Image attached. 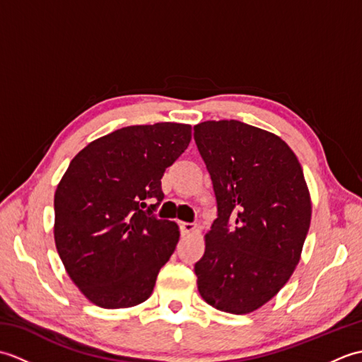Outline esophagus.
<instances>
[{
  "mask_svg": "<svg viewBox=\"0 0 362 362\" xmlns=\"http://www.w3.org/2000/svg\"><path fill=\"white\" fill-rule=\"evenodd\" d=\"M179 227H180V235L182 236H188L189 233H193L196 230V226L191 224V222H180Z\"/></svg>",
  "mask_w": 362,
  "mask_h": 362,
  "instance_id": "esophagus-1",
  "label": "esophagus"
}]
</instances>
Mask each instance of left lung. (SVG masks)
<instances>
[{"mask_svg":"<svg viewBox=\"0 0 362 362\" xmlns=\"http://www.w3.org/2000/svg\"><path fill=\"white\" fill-rule=\"evenodd\" d=\"M218 218L194 264L216 310L247 314L279 292L300 259L311 222L303 169L280 136L236 119L194 126Z\"/></svg>","mask_w":362,"mask_h":362,"instance_id":"obj_1","label":"left lung"}]
</instances>
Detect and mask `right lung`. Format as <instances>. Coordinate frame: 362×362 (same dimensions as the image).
Instances as JSON below:
<instances>
[{
	"mask_svg": "<svg viewBox=\"0 0 362 362\" xmlns=\"http://www.w3.org/2000/svg\"><path fill=\"white\" fill-rule=\"evenodd\" d=\"M189 141L188 124L127 126L71 160L54 196V240L90 302L129 308L152 294L180 236L175 222L153 214L165 197L161 177Z\"/></svg>",
	"mask_w": 362,
	"mask_h": 362,
	"instance_id": "add662e5",
	"label": "right lung"
}]
</instances>
